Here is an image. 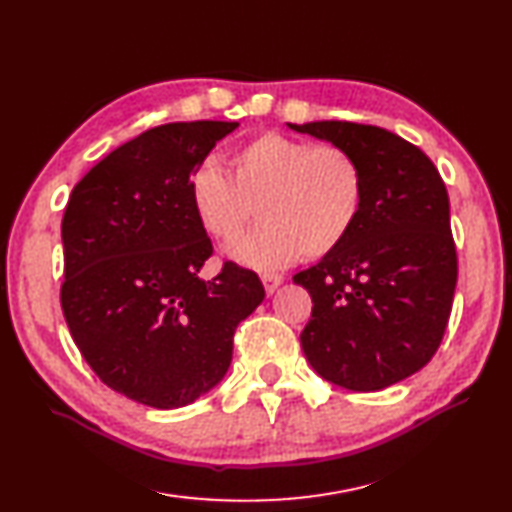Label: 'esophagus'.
<instances>
[{"mask_svg": "<svg viewBox=\"0 0 512 512\" xmlns=\"http://www.w3.org/2000/svg\"><path fill=\"white\" fill-rule=\"evenodd\" d=\"M261 281H264L266 292L272 294L283 283V277H281V274H277V272H264V274H261Z\"/></svg>", "mask_w": 512, "mask_h": 512, "instance_id": "esophagus-1", "label": "esophagus"}]
</instances>
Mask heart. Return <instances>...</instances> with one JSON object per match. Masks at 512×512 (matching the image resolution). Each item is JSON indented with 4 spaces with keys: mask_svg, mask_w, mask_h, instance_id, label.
Wrapping results in <instances>:
<instances>
[{
    "mask_svg": "<svg viewBox=\"0 0 512 512\" xmlns=\"http://www.w3.org/2000/svg\"><path fill=\"white\" fill-rule=\"evenodd\" d=\"M229 175L214 160L196 164L188 201L199 227L231 242L248 222L261 225L229 246V257L274 270L305 255L335 253L355 231L365 203V179L355 155L337 144H311L283 134H259L229 155Z\"/></svg>",
    "mask_w": 512,
    "mask_h": 512,
    "instance_id": "b5f03b06",
    "label": "heart"
}]
</instances>
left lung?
<instances>
[{"label":"left lung","instance_id":"left-lung-1","mask_svg":"<svg viewBox=\"0 0 512 512\" xmlns=\"http://www.w3.org/2000/svg\"><path fill=\"white\" fill-rule=\"evenodd\" d=\"M287 127L346 149L365 179L350 238L294 274L313 300L300 346L311 368L339 387L400 383L435 355L452 311L458 264L445 183L422 149L383 127Z\"/></svg>","mask_w":512,"mask_h":512}]
</instances>
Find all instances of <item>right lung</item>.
Instances as JSON below:
<instances>
[{"label": "right lung", "instance_id": "right-lung-1", "mask_svg": "<svg viewBox=\"0 0 512 512\" xmlns=\"http://www.w3.org/2000/svg\"><path fill=\"white\" fill-rule=\"evenodd\" d=\"M225 121L168 123L121 144L73 188L62 218L60 303L75 346L110 389L177 409L216 387L233 333L266 292L253 270L214 253L188 201V177Z\"/></svg>", "mask_w": 512, "mask_h": 512}]
</instances>
